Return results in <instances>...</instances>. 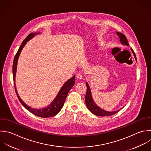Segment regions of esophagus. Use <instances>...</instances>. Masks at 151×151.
Returning <instances> with one entry per match:
<instances>
[{
	"instance_id": "esophagus-1",
	"label": "esophagus",
	"mask_w": 151,
	"mask_h": 151,
	"mask_svg": "<svg viewBox=\"0 0 151 151\" xmlns=\"http://www.w3.org/2000/svg\"><path fill=\"white\" fill-rule=\"evenodd\" d=\"M76 77H77V79H78V80H82L83 78V76H82L81 74H77Z\"/></svg>"
}]
</instances>
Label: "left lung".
Here are the masks:
<instances>
[{"label":"left lung","instance_id":"8db88e82","mask_svg":"<svg viewBox=\"0 0 151 151\" xmlns=\"http://www.w3.org/2000/svg\"><path fill=\"white\" fill-rule=\"evenodd\" d=\"M116 34L118 35L119 39H120V43L122 45L129 46V43H128L126 37L122 33L116 32ZM130 50H131V51L134 57V58L136 61V57L134 51H133L132 48H130ZM86 84L87 86V92H86V97H85V103L87 106V107L92 113H93L94 114H95L96 116H111V115L116 114L120 110H116L114 111H109L104 110L101 109L100 107H99L94 103V101L93 100L91 90H90V86H89L88 83L86 82ZM122 109H120V110Z\"/></svg>","mask_w":151,"mask_h":151}]
</instances>
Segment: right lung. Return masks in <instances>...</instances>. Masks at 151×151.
<instances>
[{
  "mask_svg": "<svg viewBox=\"0 0 151 151\" xmlns=\"http://www.w3.org/2000/svg\"><path fill=\"white\" fill-rule=\"evenodd\" d=\"M40 32H35V33H31L29 34V35L25 39V40L22 42L21 45L20 46L17 54L15 55V57L14 58V63H13V77H14V85H15V88L16 91V93L17 94V96L18 97V99L19 101L21 103V104L25 107V109H27L28 110H29L31 113L32 114L41 117H52L55 115H57L60 111L63 108L65 100L66 99V97L68 95V93H69L70 90L71 89V88L74 86L75 84V76H74L73 77H71L70 79L68 80L62 86L61 89L60 90L58 94L54 99V100L51 102L50 104H49L47 107L42 108V109H34L31 107L28 106L19 96L17 88L15 85V76H16V73L17 70V65H18V61L19 59V57L20 55V54L27 43L28 41H29L30 40L33 38L35 35L40 34Z\"/></svg>",
  "mask_w": 151,
  "mask_h": 151,
  "instance_id": "1",
  "label": "right lung"
}]
</instances>
